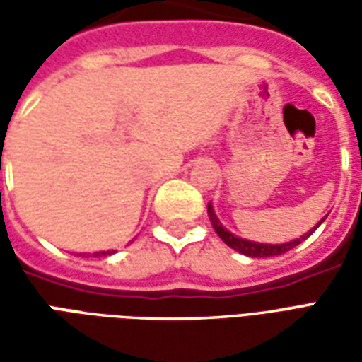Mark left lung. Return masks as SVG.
<instances>
[{
  "label": "left lung",
  "instance_id": "obj_1",
  "mask_svg": "<svg viewBox=\"0 0 362 362\" xmlns=\"http://www.w3.org/2000/svg\"><path fill=\"white\" fill-rule=\"evenodd\" d=\"M207 213H209V219H211V225L213 228H215V233L221 236V240L227 244V246H230L233 250L240 252V254H244V256H250V258H272V256H281V254H285V252L293 250L295 246H298V244L303 243L304 238H308V236L316 230V228L324 223V219L320 221L316 227L312 228L310 233H306V235H303L300 238H296V240H291V243H283V244H264V243H252V240H246V238H240V236H235L230 230H227V228L221 225V221L217 219V215H215V211H213L211 204L207 205Z\"/></svg>",
  "mask_w": 362,
  "mask_h": 362
}]
</instances>
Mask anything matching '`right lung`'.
Returning <instances> with one entry per match:
<instances>
[{
	"instance_id": "obj_1",
	"label": "right lung",
	"mask_w": 362,
	"mask_h": 362,
	"mask_svg": "<svg viewBox=\"0 0 362 362\" xmlns=\"http://www.w3.org/2000/svg\"><path fill=\"white\" fill-rule=\"evenodd\" d=\"M100 254H103V256H108V254H114V250H106V252H98V254H96V256H100Z\"/></svg>"
}]
</instances>
